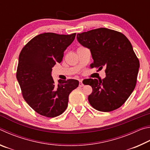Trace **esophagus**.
<instances>
[{"instance_id":"obj_1","label":"esophagus","mask_w":150,"mask_h":150,"mask_svg":"<svg viewBox=\"0 0 150 150\" xmlns=\"http://www.w3.org/2000/svg\"><path fill=\"white\" fill-rule=\"evenodd\" d=\"M83 82H82V80H80L79 81V87H83Z\"/></svg>"}]
</instances>
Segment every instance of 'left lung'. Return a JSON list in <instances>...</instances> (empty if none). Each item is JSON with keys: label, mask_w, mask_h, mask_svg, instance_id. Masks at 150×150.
Masks as SVG:
<instances>
[{"label": "left lung", "mask_w": 150, "mask_h": 150, "mask_svg": "<svg viewBox=\"0 0 150 150\" xmlns=\"http://www.w3.org/2000/svg\"><path fill=\"white\" fill-rule=\"evenodd\" d=\"M78 42L91 51V67L106 68V77L88 79L93 88L88 102L96 110L110 112L126 102L136 85L139 62L128 39L122 33L105 28L77 34ZM86 85V84H85Z\"/></svg>", "instance_id": "1"}]
</instances>
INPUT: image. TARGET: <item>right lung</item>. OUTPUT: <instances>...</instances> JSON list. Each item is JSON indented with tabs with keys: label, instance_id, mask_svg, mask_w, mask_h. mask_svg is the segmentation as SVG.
<instances>
[{
	"label": "right lung",
	"instance_id": "obj_1",
	"mask_svg": "<svg viewBox=\"0 0 150 150\" xmlns=\"http://www.w3.org/2000/svg\"><path fill=\"white\" fill-rule=\"evenodd\" d=\"M75 35L44 33L32 38L20 52L16 78L22 96L42 116L54 118L62 115L67 107L69 94L79 86L75 79H59L55 84L52 76V67L62 62L63 52Z\"/></svg>",
	"mask_w": 150,
	"mask_h": 150
}]
</instances>
